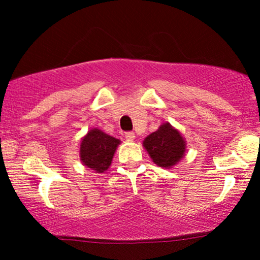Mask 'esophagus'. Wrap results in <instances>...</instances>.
Listing matches in <instances>:
<instances>
[{"label": "esophagus", "mask_w": 260, "mask_h": 260, "mask_svg": "<svg viewBox=\"0 0 260 260\" xmlns=\"http://www.w3.org/2000/svg\"><path fill=\"white\" fill-rule=\"evenodd\" d=\"M124 136H125V138L127 141H134L135 140V133H133V131H126L125 134H124Z\"/></svg>", "instance_id": "34e87169"}]
</instances>
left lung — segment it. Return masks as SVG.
<instances>
[{
	"instance_id": "8db88e82",
	"label": "left lung",
	"mask_w": 260,
	"mask_h": 260,
	"mask_svg": "<svg viewBox=\"0 0 260 260\" xmlns=\"http://www.w3.org/2000/svg\"><path fill=\"white\" fill-rule=\"evenodd\" d=\"M143 145L152 161L163 168H170L176 165L186 151L182 136L169 123L162 124L157 131L149 135Z\"/></svg>"
}]
</instances>
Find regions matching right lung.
<instances>
[{
    "instance_id": "add662e5",
    "label": "right lung",
    "mask_w": 260,
    "mask_h": 260,
    "mask_svg": "<svg viewBox=\"0 0 260 260\" xmlns=\"http://www.w3.org/2000/svg\"><path fill=\"white\" fill-rule=\"evenodd\" d=\"M119 140L109 136L98 129L90 130L80 145V159L84 166L104 173L111 166V161Z\"/></svg>"
}]
</instances>
